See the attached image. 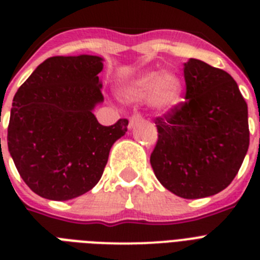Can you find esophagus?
Wrapping results in <instances>:
<instances>
[{
    "instance_id": "34e87169",
    "label": "esophagus",
    "mask_w": 260,
    "mask_h": 260,
    "mask_svg": "<svg viewBox=\"0 0 260 260\" xmlns=\"http://www.w3.org/2000/svg\"><path fill=\"white\" fill-rule=\"evenodd\" d=\"M142 116L141 114H134V116L132 117V118H130V122H128V128H133L134 127L135 125H137V123H139L142 121Z\"/></svg>"
}]
</instances>
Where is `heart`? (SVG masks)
<instances>
[{"label": "heart", "mask_w": 260, "mask_h": 260, "mask_svg": "<svg viewBox=\"0 0 260 260\" xmlns=\"http://www.w3.org/2000/svg\"><path fill=\"white\" fill-rule=\"evenodd\" d=\"M182 80L174 73L161 70L146 71L122 87L121 98L127 103L150 99L153 109L168 113L182 102Z\"/></svg>", "instance_id": "heart-1"}]
</instances>
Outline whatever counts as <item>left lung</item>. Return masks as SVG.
I'll return each instance as SVG.
<instances>
[{
    "instance_id": "8db88e82",
    "label": "left lung",
    "mask_w": 260,
    "mask_h": 260,
    "mask_svg": "<svg viewBox=\"0 0 260 260\" xmlns=\"http://www.w3.org/2000/svg\"><path fill=\"white\" fill-rule=\"evenodd\" d=\"M183 74L187 102L156 118L150 161L165 189L199 199L228 187L240 171L250 142L247 104L221 69L190 58Z\"/></svg>"
}]
</instances>
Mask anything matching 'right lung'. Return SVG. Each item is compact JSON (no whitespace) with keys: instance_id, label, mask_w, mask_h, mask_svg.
I'll return each instance as SVG.
<instances>
[{"instance_id":"add662e5","label":"right lung","mask_w":260,"mask_h":260,"mask_svg":"<svg viewBox=\"0 0 260 260\" xmlns=\"http://www.w3.org/2000/svg\"><path fill=\"white\" fill-rule=\"evenodd\" d=\"M103 62L89 54L50 57L14 96L9 152L23 181L43 198L70 201L93 189L110 148L127 132V119L103 126L93 114L104 102Z\"/></svg>"}]
</instances>
